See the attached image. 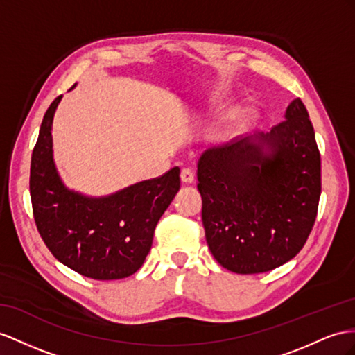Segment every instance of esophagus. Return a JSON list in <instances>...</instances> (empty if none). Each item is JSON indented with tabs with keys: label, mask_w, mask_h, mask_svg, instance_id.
Returning a JSON list of instances; mask_svg holds the SVG:
<instances>
[{
	"label": "esophagus",
	"mask_w": 355,
	"mask_h": 355,
	"mask_svg": "<svg viewBox=\"0 0 355 355\" xmlns=\"http://www.w3.org/2000/svg\"><path fill=\"white\" fill-rule=\"evenodd\" d=\"M181 181H183L184 184H190V183H193V180H195V175H193V172L190 171L189 168H184L183 171H181Z\"/></svg>",
	"instance_id": "esophagus-1"
}]
</instances>
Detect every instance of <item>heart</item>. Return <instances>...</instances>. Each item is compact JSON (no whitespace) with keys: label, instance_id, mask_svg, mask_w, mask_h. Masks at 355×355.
<instances>
[{"label":"heart","instance_id":"1","mask_svg":"<svg viewBox=\"0 0 355 355\" xmlns=\"http://www.w3.org/2000/svg\"><path fill=\"white\" fill-rule=\"evenodd\" d=\"M222 100H223L222 94H214L213 96V103L214 105H220ZM250 115L252 114H248V112H235V114L230 115L228 118H226L225 125L222 127L220 138L225 139V141L232 139L234 136L241 130V127L244 125V121H246Z\"/></svg>","mask_w":355,"mask_h":355}]
</instances>
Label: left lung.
<instances>
[{"mask_svg":"<svg viewBox=\"0 0 355 355\" xmlns=\"http://www.w3.org/2000/svg\"><path fill=\"white\" fill-rule=\"evenodd\" d=\"M198 181L205 239L222 267L255 275L293 259L321 195V156L302 100L270 132L204 151Z\"/></svg>","mask_w":355,"mask_h":355,"instance_id":"8db88e82","label":"left lung"}]
</instances>
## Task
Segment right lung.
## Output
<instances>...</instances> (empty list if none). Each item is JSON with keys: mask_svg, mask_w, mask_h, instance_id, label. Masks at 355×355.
Instances as JSON below:
<instances>
[{"mask_svg": "<svg viewBox=\"0 0 355 355\" xmlns=\"http://www.w3.org/2000/svg\"><path fill=\"white\" fill-rule=\"evenodd\" d=\"M61 98L53 100L44 114L31 157L35 225L52 255L79 275L96 280L132 276L142 267L156 225L180 190V168L105 196L67 187L53 159L52 139Z\"/></svg>", "mask_w": 355, "mask_h": 355, "instance_id": "add662e5", "label": "right lung"}]
</instances>
